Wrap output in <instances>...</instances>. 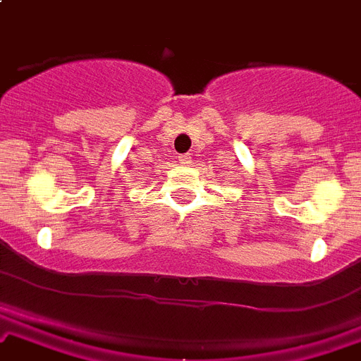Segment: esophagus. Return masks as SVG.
<instances>
[{"label":"esophagus","mask_w":361,"mask_h":361,"mask_svg":"<svg viewBox=\"0 0 361 361\" xmlns=\"http://www.w3.org/2000/svg\"><path fill=\"white\" fill-rule=\"evenodd\" d=\"M178 161H180V164H190L191 163V155L190 154L178 155Z\"/></svg>","instance_id":"obj_1"}]
</instances>
